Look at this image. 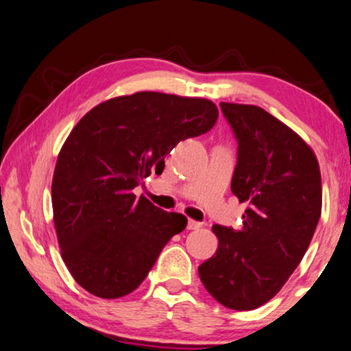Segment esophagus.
Listing matches in <instances>:
<instances>
[{"instance_id": "obj_1", "label": "esophagus", "mask_w": 351, "mask_h": 351, "mask_svg": "<svg viewBox=\"0 0 351 351\" xmlns=\"http://www.w3.org/2000/svg\"><path fill=\"white\" fill-rule=\"evenodd\" d=\"M202 225L199 221H195V220H188V230H199Z\"/></svg>"}]
</instances>
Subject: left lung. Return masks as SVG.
Listing matches in <instances>:
<instances>
[{"instance_id": "obj_1", "label": "left lung", "mask_w": 351, "mask_h": 351, "mask_svg": "<svg viewBox=\"0 0 351 351\" xmlns=\"http://www.w3.org/2000/svg\"><path fill=\"white\" fill-rule=\"evenodd\" d=\"M237 139L231 191L247 202L242 228L213 225L215 255L197 267L221 306L253 311L276 296L301 263L322 215V174L311 145L266 110L220 103Z\"/></svg>"}]
</instances>
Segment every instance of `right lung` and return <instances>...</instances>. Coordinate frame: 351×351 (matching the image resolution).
I'll list each match as a JSON object with an SVG mask.
<instances>
[{"instance_id":"add662e5","label":"right lung","mask_w":351,"mask_h":351,"mask_svg":"<svg viewBox=\"0 0 351 351\" xmlns=\"http://www.w3.org/2000/svg\"><path fill=\"white\" fill-rule=\"evenodd\" d=\"M206 98L138 91L95 106L71 131L52 180L62 258L84 289L103 299L134 291L186 217L133 190L188 138L215 125Z\"/></svg>"}]
</instances>
